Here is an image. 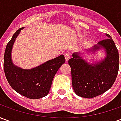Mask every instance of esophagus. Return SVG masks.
I'll list each match as a JSON object with an SVG mask.
<instances>
[{"mask_svg":"<svg viewBox=\"0 0 121 121\" xmlns=\"http://www.w3.org/2000/svg\"><path fill=\"white\" fill-rule=\"evenodd\" d=\"M64 56H65V58L66 61H67L70 59V58H71V55H70V54L69 52L65 53V54H64Z\"/></svg>","mask_w":121,"mask_h":121,"instance_id":"34e87169","label":"esophagus"}]
</instances>
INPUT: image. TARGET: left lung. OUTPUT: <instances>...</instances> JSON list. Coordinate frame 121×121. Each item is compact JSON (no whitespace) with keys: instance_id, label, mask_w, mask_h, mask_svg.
I'll return each instance as SVG.
<instances>
[{"instance_id":"left-lung-1","label":"left lung","mask_w":121,"mask_h":121,"mask_svg":"<svg viewBox=\"0 0 121 121\" xmlns=\"http://www.w3.org/2000/svg\"><path fill=\"white\" fill-rule=\"evenodd\" d=\"M106 35V39L99 41L91 49L93 52L104 49L106 56L104 60L89 64L79 52L73 53V58L69 60L73 87L78 96L87 99L99 96L108 91L116 80L119 67V52L112 37Z\"/></svg>"}]
</instances>
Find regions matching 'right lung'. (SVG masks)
I'll use <instances>...</instances> for the list:
<instances>
[{"label": "right lung", "mask_w": 121, "mask_h": 121, "mask_svg": "<svg viewBox=\"0 0 121 121\" xmlns=\"http://www.w3.org/2000/svg\"><path fill=\"white\" fill-rule=\"evenodd\" d=\"M23 28L17 30L7 44L4 56V70L8 83L15 91L28 99H37L49 93L53 78L62 64L65 57L60 55L31 69L15 66L12 60V50L17 35Z\"/></svg>", "instance_id": "obj_1"}]
</instances>
